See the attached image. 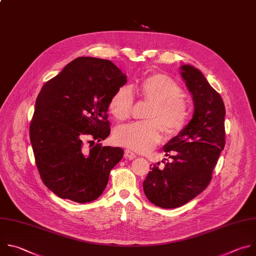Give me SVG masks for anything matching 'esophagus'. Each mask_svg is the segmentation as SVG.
<instances>
[{
    "instance_id": "obj_1",
    "label": "esophagus",
    "mask_w": 256,
    "mask_h": 256,
    "mask_svg": "<svg viewBox=\"0 0 256 256\" xmlns=\"http://www.w3.org/2000/svg\"><path fill=\"white\" fill-rule=\"evenodd\" d=\"M125 158H127L129 160H134L137 158V156L131 150H125Z\"/></svg>"
}]
</instances>
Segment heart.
I'll return each mask as SVG.
<instances>
[{"label": "heart", "mask_w": 256, "mask_h": 256, "mask_svg": "<svg viewBox=\"0 0 256 256\" xmlns=\"http://www.w3.org/2000/svg\"><path fill=\"white\" fill-rule=\"evenodd\" d=\"M139 96L152 102L146 115V122L120 126L115 130L117 144L137 152H148L162 139V128L168 136H176L186 127L190 108L182 86L170 76L151 74L138 84ZM134 96L129 86L118 88L109 100V111L118 120L131 117Z\"/></svg>", "instance_id": "heart-1"}]
</instances>
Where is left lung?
I'll return each instance as SVG.
<instances>
[{
  "label": "left lung",
  "instance_id": "8db88e82",
  "mask_svg": "<svg viewBox=\"0 0 256 256\" xmlns=\"http://www.w3.org/2000/svg\"><path fill=\"white\" fill-rule=\"evenodd\" d=\"M180 74L192 94V120L164 147L172 160L150 166L143 182L147 198L164 209L180 207L205 190L225 146V106L219 92L196 68L180 66Z\"/></svg>",
  "mask_w": 256,
  "mask_h": 256
}]
</instances>
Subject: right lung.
Listing matches in <instances>:
<instances>
[{
  "label": "right lung",
  "mask_w": 256,
  "mask_h": 256,
  "mask_svg": "<svg viewBox=\"0 0 256 256\" xmlns=\"http://www.w3.org/2000/svg\"><path fill=\"white\" fill-rule=\"evenodd\" d=\"M126 82L108 60L78 58L42 86L30 140L43 184L60 198L84 204L103 194L124 151L94 141L109 136V100Z\"/></svg>",
  "instance_id": "1"
}]
</instances>
